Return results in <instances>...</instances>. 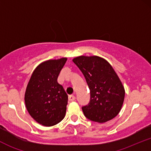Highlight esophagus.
<instances>
[{"label":"esophagus","mask_w":151,"mask_h":151,"mask_svg":"<svg viewBox=\"0 0 151 151\" xmlns=\"http://www.w3.org/2000/svg\"><path fill=\"white\" fill-rule=\"evenodd\" d=\"M74 100H75V96H74V95H70V96H69V101H73Z\"/></svg>","instance_id":"obj_1"}]
</instances>
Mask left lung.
Listing matches in <instances>:
<instances>
[{
	"label": "left lung",
	"mask_w": 151,
	"mask_h": 151,
	"mask_svg": "<svg viewBox=\"0 0 151 151\" xmlns=\"http://www.w3.org/2000/svg\"><path fill=\"white\" fill-rule=\"evenodd\" d=\"M72 61L84 74L90 90V101L81 107L89 120L104 123L119 114L125 90L115 71L104 59L79 56Z\"/></svg>",
	"instance_id": "8db88e82"
}]
</instances>
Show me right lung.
Masks as SVG:
<instances>
[{
    "label": "right lung",
    "instance_id": "right-lung-1",
    "mask_svg": "<svg viewBox=\"0 0 151 151\" xmlns=\"http://www.w3.org/2000/svg\"><path fill=\"white\" fill-rule=\"evenodd\" d=\"M67 58L50 60L40 64L32 72L25 93L27 111L45 126H52L65 116L68 96L58 82Z\"/></svg>",
    "mask_w": 151,
    "mask_h": 151
}]
</instances>
